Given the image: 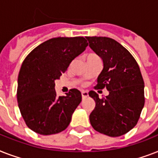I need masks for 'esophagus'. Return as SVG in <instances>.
<instances>
[{"instance_id":"1","label":"esophagus","mask_w":158,"mask_h":158,"mask_svg":"<svg viewBox=\"0 0 158 158\" xmlns=\"http://www.w3.org/2000/svg\"><path fill=\"white\" fill-rule=\"evenodd\" d=\"M81 94H82V98L83 99L86 98L87 97L89 96V94H88V92L86 91H82Z\"/></svg>"}]
</instances>
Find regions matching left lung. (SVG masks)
I'll return each instance as SVG.
<instances>
[{
    "label": "left lung",
    "instance_id": "1",
    "mask_svg": "<svg viewBox=\"0 0 158 158\" xmlns=\"http://www.w3.org/2000/svg\"><path fill=\"white\" fill-rule=\"evenodd\" d=\"M86 39L103 62L95 89L109 91L102 98L96 92L89 93L96 102L89 115L90 123L98 132L110 137L125 135L136 125L144 106V82L139 66L130 52L112 38Z\"/></svg>",
    "mask_w": 158,
    "mask_h": 158
}]
</instances>
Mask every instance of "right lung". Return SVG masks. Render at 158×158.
Wrapping results in <instances>:
<instances>
[{"label": "right lung", "mask_w": 158, "mask_h": 158, "mask_svg": "<svg viewBox=\"0 0 158 158\" xmlns=\"http://www.w3.org/2000/svg\"><path fill=\"white\" fill-rule=\"evenodd\" d=\"M87 46L83 37H59L46 41L26 56L19 73L17 101L30 130L50 135L68 127L82 100L81 93L72 89L65 96L57 97L55 81Z\"/></svg>", "instance_id": "right-lung-1"}]
</instances>
